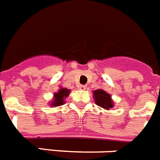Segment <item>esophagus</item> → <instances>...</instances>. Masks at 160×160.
I'll use <instances>...</instances> for the list:
<instances>
[{
	"label": "esophagus",
	"instance_id": "1",
	"mask_svg": "<svg viewBox=\"0 0 160 160\" xmlns=\"http://www.w3.org/2000/svg\"><path fill=\"white\" fill-rule=\"evenodd\" d=\"M86 85H80L79 86V88H80V90H84V89H86Z\"/></svg>",
	"mask_w": 160,
	"mask_h": 160
}]
</instances>
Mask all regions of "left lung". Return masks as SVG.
<instances>
[{
    "mask_svg": "<svg viewBox=\"0 0 160 160\" xmlns=\"http://www.w3.org/2000/svg\"><path fill=\"white\" fill-rule=\"evenodd\" d=\"M95 103L106 110H110L114 107V102L111 96L102 89H97L92 92Z\"/></svg>",
    "mask_w": 160,
    "mask_h": 160,
    "instance_id": "left-lung-1",
    "label": "left lung"
}]
</instances>
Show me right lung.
<instances>
[{
    "instance_id": "obj_1",
    "label": "right lung",
    "mask_w": 160,
    "mask_h": 160,
    "mask_svg": "<svg viewBox=\"0 0 160 160\" xmlns=\"http://www.w3.org/2000/svg\"><path fill=\"white\" fill-rule=\"evenodd\" d=\"M70 93V89L66 88H60L58 92L53 93V102H51V107H59L61 105H63L65 100L68 97Z\"/></svg>"
}]
</instances>
